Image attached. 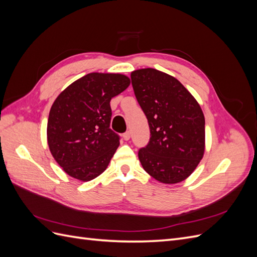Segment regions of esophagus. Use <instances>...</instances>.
I'll return each instance as SVG.
<instances>
[{
    "label": "esophagus",
    "instance_id": "esophagus-1",
    "mask_svg": "<svg viewBox=\"0 0 257 257\" xmlns=\"http://www.w3.org/2000/svg\"><path fill=\"white\" fill-rule=\"evenodd\" d=\"M130 138H131V134H130V132H125V133L123 134V139H124V141H128Z\"/></svg>",
    "mask_w": 257,
    "mask_h": 257
}]
</instances>
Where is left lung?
<instances>
[{
	"mask_svg": "<svg viewBox=\"0 0 257 257\" xmlns=\"http://www.w3.org/2000/svg\"><path fill=\"white\" fill-rule=\"evenodd\" d=\"M131 79L151 134L138 152L144 169L165 184L185 180L205 153V116L198 102L175 77L158 69H136Z\"/></svg>",
	"mask_w": 257,
	"mask_h": 257,
	"instance_id": "1",
	"label": "left lung"
}]
</instances>
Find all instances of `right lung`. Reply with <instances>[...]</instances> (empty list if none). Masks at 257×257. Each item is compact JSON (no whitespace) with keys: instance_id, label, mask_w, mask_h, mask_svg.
I'll use <instances>...</instances> for the list:
<instances>
[{"instance_id":"add662e5","label":"right lung","mask_w":257,"mask_h":257,"mask_svg":"<svg viewBox=\"0 0 257 257\" xmlns=\"http://www.w3.org/2000/svg\"><path fill=\"white\" fill-rule=\"evenodd\" d=\"M130 83L122 74L90 73L53 102L47 142L53 159L68 176L87 182L105 172L120 145L119 136L109 128L110 100Z\"/></svg>"}]
</instances>
